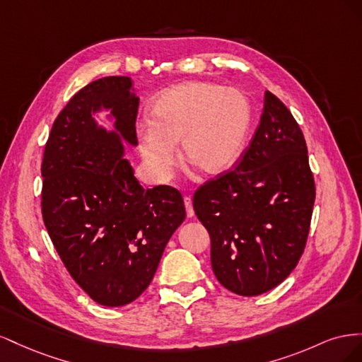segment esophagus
Segmentation results:
<instances>
[{"label":"esophagus","instance_id":"esophagus-1","mask_svg":"<svg viewBox=\"0 0 362 362\" xmlns=\"http://www.w3.org/2000/svg\"><path fill=\"white\" fill-rule=\"evenodd\" d=\"M184 205H185V211H187V217H193L194 210H193V204H192L190 196H184Z\"/></svg>","mask_w":362,"mask_h":362}]
</instances>
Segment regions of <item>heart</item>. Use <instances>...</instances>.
Returning a JSON list of instances; mask_svg holds the SVG:
<instances>
[{"label": "heart", "instance_id": "heart-1", "mask_svg": "<svg viewBox=\"0 0 362 362\" xmlns=\"http://www.w3.org/2000/svg\"><path fill=\"white\" fill-rule=\"evenodd\" d=\"M250 117L242 90L208 81L178 84L158 95L151 119L137 124L139 148L158 178L169 177L177 164L178 141L194 168L222 173L242 154Z\"/></svg>", "mask_w": 362, "mask_h": 362}]
</instances>
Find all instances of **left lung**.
<instances>
[{"label": "left lung", "instance_id": "8db88e82", "mask_svg": "<svg viewBox=\"0 0 362 362\" xmlns=\"http://www.w3.org/2000/svg\"><path fill=\"white\" fill-rule=\"evenodd\" d=\"M315 184L303 133L270 90L237 166L206 181L193 208L211 238L217 281L240 296H258L286 279L310 234Z\"/></svg>", "mask_w": 362, "mask_h": 362}]
</instances>
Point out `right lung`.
<instances>
[{"mask_svg": "<svg viewBox=\"0 0 362 362\" xmlns=\"http://www.w3.org/2000/svg\"><path fill=\"white\" fill-rule=\"evenodd\" d=\"M128 76H105L76 92L51 128L42 160V217L74 281L105 306L136 300L185 218L170 185L144 189L122 158L117 134L96 128L92 112L112 108L116 129L137 144L139 98Z\"/></svg>", "mask_w": 362, "mask_h": 362, "instance_id": "add662e5", "label": "right lung"}]
</instances>
